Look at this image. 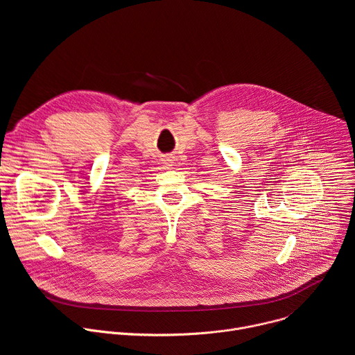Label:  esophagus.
Segmentation results:
<instances>
[{
	"label": "esophagus",
	"instance_id": "esophagus-1",
	"mask_svg": "<svg viewBox=\"0 0 355 355\" xmlns=\"http://www.w3.org/2000/svg\"><path fill=\"white\" fill-rule=\"evenodd\" d=\"M170 163H171V162H170V160H168V166H171V164H170Z\"/></svg>",
	"mask_w": 355,
	"mask_h": 355
}]
</instances>
